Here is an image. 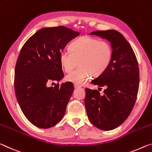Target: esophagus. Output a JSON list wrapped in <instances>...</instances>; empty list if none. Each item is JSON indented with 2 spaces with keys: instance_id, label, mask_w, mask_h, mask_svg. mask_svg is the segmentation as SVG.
<instances>
[{
  "instance_id": "34e87169",
  "label": "esophagus",
  "mask_w": 152,
  "mask_h": 152,
  "mask_svg": "<svg viewBox=\"0 0 152 152\" xmlns=\"http://www.w3.org/2000/svg\"><path fill=\"white\" fill-rule=\"evenodd\" d=\"M74 87H75V88H81V86L77 85V84H74Z\"/></svg>"
}]
</instances>
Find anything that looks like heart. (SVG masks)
<instances>
[{"mask_svg": "<svg viewBox=\"0 0 152 152\" xmlns=\"http://www.w3.org/2000/svg\"><path fill=\"white\" fill-rule=\"evenodd\" d=\"M113 49L106 40H99L92 37H81L69 46V51L59 55V62L63 70L71 71L66 75V81L81 85L91 75L97 77L105 72L113 60Z\"/></svg>", "mask_w": 152, "mask_h": 152, "instance_id": "obj_1", "label": "heart"}]
</instances>
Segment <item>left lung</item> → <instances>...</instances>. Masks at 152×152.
<instances>
[{"instance_id":"left-lung-1","label":"left lung","mask_w":152,"mask_h":152,"mask_svg":"<svg viewBox=\"0 0 152 152\" xmlns=\"http://www.w3.org/2000/svg\"><path fill=\"white\" fill-rule=\"evenodd\" d=\"M90 35L108 39L113 49L110 66L91 81L94 85L106 87L104 95L86 88L85 98L89 120L97 128L110 131L128 118L135 105L139 86V64L132 47L120 32L111 29Z\"/></svg>"}]
</instances>
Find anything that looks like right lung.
Returning a JSON list of instances; mask_svg holds the SVG:
<instances>
[{
    "label": "right lung",
    "instance_id": "add662e5",
    "mask_svg": "<svg viewBox=\"0 0 152 152\" xmlns=\"http://www.w3.org/2000/svg\"><path fill=\"white\" fill-rule=\"evenodd\" d=\"M79 32L64 26L45 27L31 36L20 51L14 87L22 112L31 123L48 129L61 121L73 92L71 82L47 87L64 77L59 55Z\"/></svg>",
    "mask_w": 152,
    "mask_h": 152
}]
</instances>
